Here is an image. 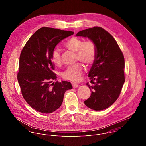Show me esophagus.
<instances>
[{"mask_svg":"<svg viewBox=\"0 0 146 146\" xmlns=\"http://www.w3.org/2000/svg\"><path fill=\"white\" fill-rule=\"evenodd\" d=\"M72 86H73V88H77V87H79V86L78 84H77L76 83H75V82L72 83Z\"/></svg>","mask_w":146,"mask_h":146,"instance_id":"1","label":"esophagus"}]
</instances>
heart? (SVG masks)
Masks as SVG:
<instances>
[{"label":"heart","instance_id":"b5f03b06","mask_svg":"<svg viewBox=\"0 0 146 146\" xmlns=\"http://www.w3.org/2000/svg\"><path fill=\"white\" fill-rule=\"evenodd\" d=\"M66 48L77 52V58L84 63L90 65L93 63L96 55V47L91 40L84 41L77 37H72L65 44ZM51 58L56 65L61 64V56L59 48H54L51 53ZM84 74V67L81 64L70 66L62 73L64 78L75 82L80 81Z\"/></svg>","mask_w":146,"mask_h":146}]
</instances>
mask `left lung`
Here are the masks:
<instances>
[{"instance_id":"8db88e82","label":"left lung","mask_w":146,"mask_h":146,"mask_svg":"<svg viewBox=\"0 0 146 146\" xmlns=\"http://www.w3.org/2000/svg\"><path fill=\"white\" fill-rule=\"evenodd\" d=\"M76 36L87 37L95 44L96 55L89 72L90 97L84 101L90 109L100 111L118 99L125 82V60L117 41L106 31L95 27L78 32Z\"/></svg>"}]
</instances>
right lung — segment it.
<instances>
[{
  "label": "right lung",
  "mask_w": 146,
  "mask_h": 146,
  "mask_svg": "<svg viewBox=\"0 0 146 146\" xmlns=\"http://www.w3.org/2000/svg\"><path fill=\"white\" fill-rule=\"evenodd\" d=\"M73 33L41 28L29 38L21 53L18 81L25 100L38 112L55 111L61 106L65 92L72 89L71 83L66 81L51 84L56 80L51 53L62 40Z\"/></svg>",
  "instance_id": "obj_1"
}]
</instances>
